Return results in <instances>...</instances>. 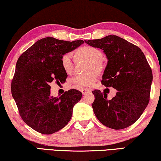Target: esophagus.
Masks as SVG:
<instances>
[{
    "instance_id": "esophagus-1",
    "label": "esophagus",
    "mask_w": 161,
    "mask_h": 161,
    "mask_svg": "<svg viewBox=\"0 0 161 161\" xmlns=\"http://www.w3.org/2000/svg\"><path fill=\"white\" fill-rule=\"evenodd\" d=\"M91 89H89V88H84V89H82L81 90V92H82V94L84 95L86 94H87V93L88 92H91Z\"/></svg>"
}]
</instances>
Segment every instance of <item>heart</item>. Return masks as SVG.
I'll use <instances>...</instances> for the list:
<instances>
[{"label":"heart","mask_w":161,"mask_h":161,"mask_svg":"<svg viewBox=\"0 0 161 161\" xmlns=\"http://www.w3.org/2000/svg\"><path fill=\"white\" fill-rule=\"evenodd\" d=\"M102 52L98 48L92 46H83L75 52V57L78 59H84L90 62L88 71H100L102 68L101 59H102ZM62 68L66 73H71L73 71L74 64L72 59V55L69 53H66L60 59ZM97 78L96 72L87 74H78L72 79V82L76 87L82 88L90 87L95 82Z\"/></svg>","instance_id":"b5f03b06"}]
</instances>
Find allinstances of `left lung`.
<instances>
[{"mask_svg":"<svg viewBox=\"0 0 161 161\" xmlns=\"http://www.w3.org/2000/svg\"><path fill=\"white\" fill-rule=\"evenodd\" d=\"M85 43L103 50L108 61L102 83L118 91L110 100L106 93L93 91L95 115L110 129L130 126L139 119L150 100L153 73L145 56L138 46L117 36L110 35Z\"/></svg>","mask_w":161,"mask_h":161,"instance_id":"1","label":"left lung"}]
</instances>
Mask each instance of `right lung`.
I'll use <instances>...</instances> for the list:
<instances>
[{
    "label": "right lung",
    "instance_id": "add662e5",
    "mask_svg": "<svg viewBox=\"0 0 161 161\" xmlns=\"http://www.w3.org/2000/svg\"><path fill=\"white\" fill-rule=\"evenodd\" d=\"M84 43L52 37L36 42L20 56L11 83V94L24 122L43 134H52L66 125L73 115V107L82 93L75 89L61 97L51 96L49 83H63L67 75L60 59Z\"/></svg>",
    "mask_w": 161,
    "mask_h": 161
}]
</instances>
